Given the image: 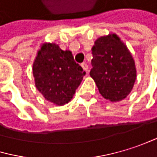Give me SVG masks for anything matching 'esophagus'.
<instances>
[{
	"instance_id": "34e87169",
	"label": "esophagus",
	"mask_w": 157,
	"mask_h": 157,
	"mask_svg": "<svg viewBox=\"0 0 157 157\" xmlns=\"http://www.w3.org/2000/svg\"><path fill=\"white\" fill-rule=\"evenodd\" d=\"M81 66H82V68L84 69V71H86V72L88 71V65H87L86 63H85V62H84V63H82V64H81Z\"/></svg>"
}]
</instances>
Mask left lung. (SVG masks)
<instances>
[{
  "label": "left lung",
  "instance_id": "left-lung-1",
  "mask_svg": "<svg viewBox=\"0 0 157 157\" xmlns=\"http://www.w3.org/2000/svg\"><path fill=\"white\" fill-rule=\"evenodd\" d=\"M92 54L90 76L101 96L111 102L126 98L133 88L137 71L125 43L115 33H109L95 41Z\"/></svg>",
  "mask_w": 157,
  "mask_h": 157
}]
</instances>
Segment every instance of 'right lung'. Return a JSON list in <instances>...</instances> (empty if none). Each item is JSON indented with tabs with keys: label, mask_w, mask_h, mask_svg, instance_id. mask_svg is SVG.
Segmentation results:
<instances>
[{
	"label": "right lung",
	"mask_w": 157,
	"mask_h": 157,
	"mask_svg": "<svg viewBox=\"0 0 157 157\" xmlns=\"http://www.w3.org/2000/svg\"><path fill=\"white\" fill-rule=\"evenodd\" d=\"M35 86L46 100L57 106L69 103L86 71L74 61L71 51L56 43H42L33 62Z\"/></svg>",
	"instance_id": "right-lung-1"
}]
</instances>
